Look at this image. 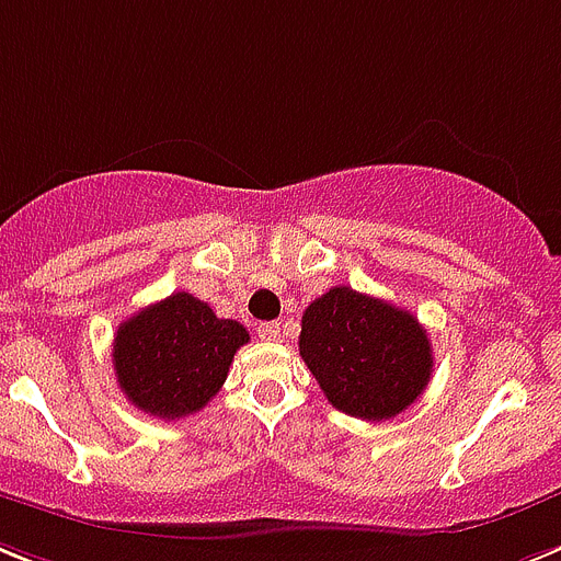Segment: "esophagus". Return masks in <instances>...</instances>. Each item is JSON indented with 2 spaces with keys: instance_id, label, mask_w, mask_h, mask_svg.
<instances>
[{
  "instance_id": "34e87169",
  "label": "esophagus",
  "mask_w": 561,
  "mask_h": 561,
  "mask_svg": "<svg viewBox=\"0 0 561 561\" xmlns=\"http://www.w3.org/2000/svg\"><path fill=\"white\" fill-rule=\"evenodd\" d=\"M259 339H262V342H276V339H279V324L276 322L259 324Z\"/></svg>"
}]
</instances>
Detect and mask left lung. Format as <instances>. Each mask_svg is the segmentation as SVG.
Instances as JSON below:
<instances>
[{
    "label": "left lung",
    "mask_w": 561,
    "mask_h": 561,
    "mask_svg": "<svg viewBox=\"0 0 561 561\" xmlns=\"http://www.w3.org/2000/svg\"><path fill=\"white\" fill-rule=\"evenodd\" d=\"M299 356L336 411L368 422L411 408L433 370L431 339L413 313L345 285L308 305Z\"/></svg>",
    "instance_id": "8db88e82"
}]
</instances>
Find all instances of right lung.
Listing matches in <instances>:
<instances>
[{
	"instance_id": "obj_1",
	"label": "right lung",
	"mask_w": 561,
	"mask_h": 561,
	"mask_svg": "<svg viewBox=\"0 0 561 561\" xmlns=\"http://www.w3.org/2000/svg\"><path fill=\"white\" fill-rule=\"evenodd\" d=\"M233 319L179 290L119 324L113 370L128 402L164 422L202 411L228 379L233 353L248 342Z\"/></svg>"
}]
</instances>
